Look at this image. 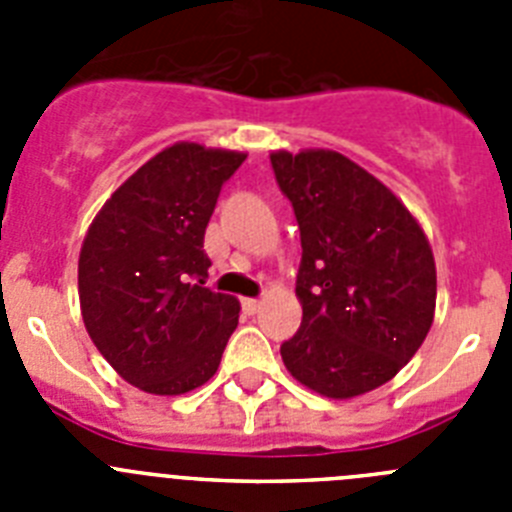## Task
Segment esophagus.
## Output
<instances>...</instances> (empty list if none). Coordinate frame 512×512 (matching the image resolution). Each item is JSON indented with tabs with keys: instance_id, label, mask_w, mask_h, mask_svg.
<instances>
[{
	"instance_id": "1",
	"label": "esophagus",
	"mask_w": 512,
	"mask_h": 512,
	"mask_svg": "<svg viewBox=\"0 0 512 512\" xmlns=\"http://www.w3.org/2000/svg\"><path fill=\"white\" fill-rule=\"evenodd\" d=\"M241 305H243V312H246V315H256V312L261 310V302L259 300H251V297H246V300H243Z\"/></svg>"
}]
</instances>
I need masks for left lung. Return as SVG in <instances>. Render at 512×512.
Here are the masks:
<instances>
[{"mask_svg":"<svg viewBox=\"0 0 512 512\" xmlns=\"http://www.w3.org/2000/svg\"><path fill=\"white\" fill-rule=\"evenodd\" d=\"M297 225L300 330L282 343L289 374L333 400L390 382L425 341L436 261L390 189L336 151L271 153Z\"/></svg>","mask_w":512,"mask_h":512,"instance_id":"obj_1","label":"left lung"}]
</instances>
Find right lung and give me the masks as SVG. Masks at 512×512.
<instances>
[{"label":"right lung","mask_w":512,"mask_h":512,"mask_svg":"<svg viewBox=\"0 0 512 512\" xmlns=\"http://www.w3.org/2000/svg\"><path fill=\"white\" fill-rule=\"evenodd\" d=\"M246 153L174 143L104 202L79 253L81 318L99 354L151 395L217 372L238 325L233 295L205 287V228Z\"/></svg>","instance_id":"1"}]
</instances>
